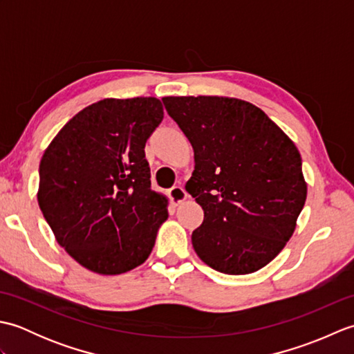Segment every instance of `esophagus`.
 Here are the masks:
<instances>
[{"label":"esophagus","mask_w":354,"mask_h":354,"mask_svg":"<svg viewBox=\"0 0 354 354\" xmlns=\"http://www.w3.org/2000/svg\"><path fill=\"white\" fill-rule=\"evenodd\" d=\"M169 196H170L173 204L178 205V204H181L183 201L187 199V192H185L184 187L175 185V187H171V189L169 190Z\"/></svg>","instance_id":"34e87169"}]
</instances>
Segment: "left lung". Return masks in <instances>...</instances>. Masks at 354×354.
Segmentation results:
<instances>
[{"label":"left lung","mask_w":354,"mask_h":354,"mask_svg":"<svg viewBox=\"0 0 354 354\" xmlns=\"http://www.w3.org/2000/svg\"><path fill=\"white\" fill-rule=\"evenodd\" d=\"M162 103L194 150L185 190L204 209L192 234L194 251L230 275L266 266L293 234L306 202L298 149L248 102L189 95Z\"/></svg>","instance_id":"obj_1"}]
</instances>
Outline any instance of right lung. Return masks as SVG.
Masks as SVG:
<instances>
[{
    "mask_svg": "<svg viewBox=\"0 0 354 354\" xmlns=\"http://www.w3.org/2000/svg\"><path fill=\"white\" fill-rule=\"evenodd\" d=\"M155 97L104 99L66 123L44 152L37 202L82 266L117 275L145 263L167 199L150 189L146 141L162 122Z\"/></svg>",
    "mask_w": 354,
    "mask_h": 354,
    "instance_id": "add662e5",
    "label": "right lung"
}]
</instances>
